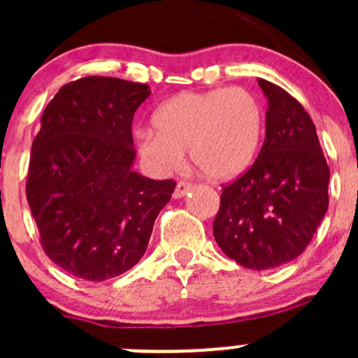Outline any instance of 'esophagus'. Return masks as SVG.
<instances>
[{
  "mask_svg": "<svg viewBox=\"0 0 358 358\" xmlns=\"http://www.w3.org/2000/svg\"><path fill=\"white\" fill-rule=\"evenodd\" d=\"M190 189H192V183L187 182V180H180V182L176 183V189L175 192H173V197H175V199H180V197L185 196Z\"/></svg>",
  "mask_w": 358,
  "mask_h": 358,
  "instance_id": "34e87169",
  "label": "esophagus"
}]
</instances>
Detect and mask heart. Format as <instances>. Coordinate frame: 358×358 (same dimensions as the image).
Here are the masks:
<instances>
[{
  "label": "heart",
  "instance_id": "heart-1",
  "mask_svg": "<svg viewBox=\"0 0 358 358\" xmlns=\"http://www.w3.org/2000/svg\"><path fill=\"white\" fill-rule=\"evenodd\" d=\"M156 131L140 129V157L156 175L182 166L183 152L206 178L223 182L246 171L259 149L265 115L258 99L244 88L183 92L152 115Z\"/></svg>",
  "mask_w": 358,
  "mask_h": 358
}]
</instances>
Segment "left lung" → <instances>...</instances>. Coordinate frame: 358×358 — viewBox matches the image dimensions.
<instances>
[{"mask_svg":"<svg viewBox=\"0 0 358 358\" xmlns=\"http://www.w3.org/2000/svg\"><path fill=\"white\" fill-rule=\"evenodd\" d=\"M258 85L268 100L265 140L251 168L222 187L213 234L230 259L266 270L310 244L329 206V166L305 107L266 79Z\"/></svg>","mask_w":358,"mask_h":358,"instance_id":"1","label":"left lung"}]
</instances>
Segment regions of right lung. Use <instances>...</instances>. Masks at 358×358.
Here are the masks:
<instances>
[{
    "mask_svg": "<svg viewBox=\"0 0 358 358\" xmlns=\"http://www.w3.org/2000/svg\"><path fill=\"white\" fill-rule=\"evenodd\" d=\"M149 85L86 76L50 100L32 140L25 196L50 259L90 282L140 262L175 180L131 171V122Z\"/></svg>",
    "mask_w": 358,
    "mask_h": 358,
    "instance_id": "1",
    "label": "right lung"
}]
</instances>
